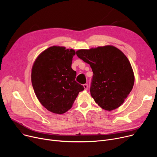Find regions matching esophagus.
I'll list each match as a JSON object with an SVG mask.
<instances>
[{
	"label": "esophagus",
	"mask_w": 157,
	"mask_h": 157,
	"mask_svg": "<svg viewBox=\"0 0 157 157\" xmlns=\"http://www.w3.org/2000/svg\"><path fill=\"white\" fill-rule=\"evenodd\" d=\"M83 86H84L85 90H87V89H88V84H84V85H83Z\"/></svg>",
	"instance_id": "34e87169"
}]
</instances>
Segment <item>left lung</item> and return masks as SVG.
Here are the masks:
<instances>
[{"instance_id": "1", "label": "left lung", "mask_w": 157, "mask_h": 157, "mask_svg": "<svg viewBox=\"0 0 157 157\" xmlns=\"http://www.w3.org/2000/svg\"><path fill=\"white\" fill-rule=\"evenodd\" d=\"M76 55L90 64L94 72L90 92L95 102L106 111L118 108L134 83L133 70L127 56L113 46L79 49Z\"/></svg>"}]
</instances>
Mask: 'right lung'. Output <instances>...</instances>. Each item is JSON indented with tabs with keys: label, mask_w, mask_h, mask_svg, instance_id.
Segmentation results:
<instances>
[{
	"label": "right lung",
	"mask_w": 157,
	"mask_h": 157,
	"mask_svg": "<svg viewBox=\"0 0 157 157\" xmlns=\"http://www.w3.org/2000/svg\"><path fill=\"white\" fill-rule=\"evenodd\" d=\"M76 52L64 47L52 46L40 53L32 69L34 92L48 111L63 114L70 109L83 85L76 81V72L71 68Z\"/></svg>",
	"instance_id": "add662e5"
}]
</instances>
